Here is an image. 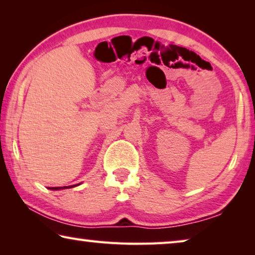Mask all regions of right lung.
Segmentation results:
<instances>
[{"mask_svg":"<svg viewBox=\"0 0 255 255\" xmlns=\"http://www.w3.org/2000/svg\"><path fill=\"white\" fill-rule=\"evenodd\" d=\"M77 184L75 185H71V187H53V188H48L50 190H60V189H67V188H73V187H76Z\"/></svg>","mask_w":255,"mask_h":255,"instance_id":"obj_1","label":"right lung"}]
</instances>
